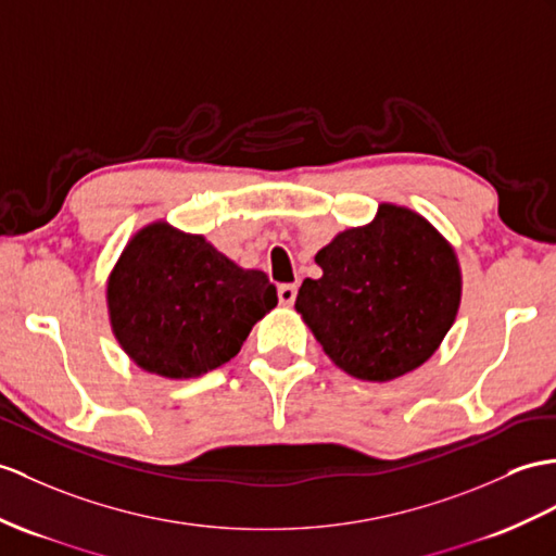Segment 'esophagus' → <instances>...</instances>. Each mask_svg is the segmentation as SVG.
Wrapping results in <instances>:
<instances>
[{
  "label": "esophagus",
  "instance_id": "esophagus-1",
  "mask_svg": "<svg viewBox=\"0 0 556 556\" xmlns=\"http://www.w3.org/2000/svg\"><path fill=\"white\" fill-rule=\"evenodd\" d=\"M278 300H280V304H286V306L294 304V300H296V286H290V282H286V286H280L278 288Z\"/></svg>",
  "mask_w": 556,
  "mask_h": 556
}]
</instances>
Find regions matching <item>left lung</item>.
<instances>
[{"label": "left lung", "instance_id": "left-lung-1", "mask_svg": "<svg viewBox=\"0 0 556 556\" xmlns=\"http://www.w3.org/2000/svg\"><path fill=\"white\" fill-rule=\"evenodd\" d=\"M294 308L337 365L389 382L422 365L451 330L459 304L453 248L422 216L382 205L316 254Z\"/></svg>", "mask_w": 556, "mask_h": 556}]
</instances>
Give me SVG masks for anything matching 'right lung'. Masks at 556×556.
<instances>
[{"label":"right lung","mask_w":556,"mask_h":556,"mask_svg":"<svg viewBox=\"0 0 556 556\" xmlns=\"http://www.w3.org/2000/svg\"><path fill=\"white\" fill-rule=\"evenodd\" d=\"M276 304L264 270L240 268L202 236L167 224L134 236L108 282L117 342L143 370L172 380L231 361Z\"/></svg>","instance_id":"right-lung-1"}]
</instances>
